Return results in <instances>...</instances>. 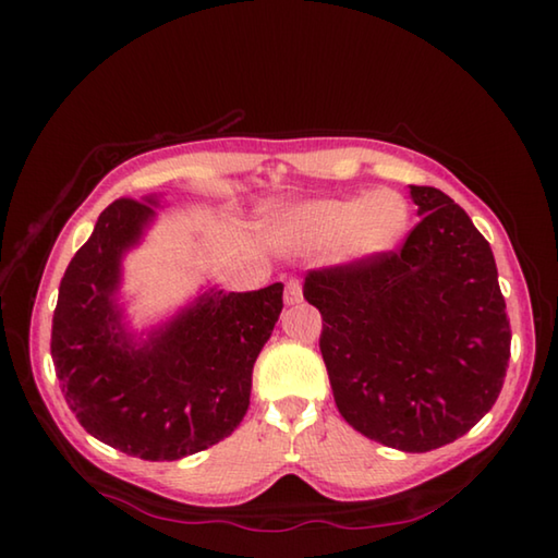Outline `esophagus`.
Masks as SVG:
<instances>
[{
	"instance_id": "1",
	"label": "esophagus",
	"mask_w": 558,
	"mask_h": 558,
	"mask_svg": "<svg viewBox=\"0 0 558 558\" xmlns=\"http://www.w3.org/2000/svg\"><path fill=\"white\" fill-rule=\"evenodd\" d=\"M286 302L288 305H298V302H302V280L300 278H290L286 282Z\"/></svg>"
}]
</instances>
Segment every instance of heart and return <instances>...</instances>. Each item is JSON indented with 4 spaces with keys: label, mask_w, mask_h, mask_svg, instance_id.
<instances>
[{
    "label": "heart",
    "mask_w": 558,
    "mask_h": 558,
    "mask_svg": "<svg viewBox=\"0 0 558 558\" xmlns=\"http://www.w3.org/2000/svg\"><path fill=\"white\" fill-rule=\"evenodd\" d=\"M409 226V204L396 192L302 202L270 219V235L295 248L335 245L337 258L364 263L391 251Z\"/></svg>",
    "instance_id": "heart-1"
}]
</instances>
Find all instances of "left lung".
I'll return each instance as SVG.
<instances>
[{
	"label": "left lung",
	"mask_w": 558,
	"mask_h": 558,
	"mask_svg": "<svg viewBox=\"0 0 558 558\" xmlns=\"http://www.w3.org/2000/svg\"><path fill=\"white\" fill-rule=\"evenodd\" d=\"M421 221L399 251L310 270L335 403L362 436L428 452L475 426L502 391L507 305L495 256L436 186H413Z\"/></svg>",
	"instance_id": "obj_1"
}]
</instances>
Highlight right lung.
Listing matches in <instances>:
<instances>
[{
  "label": "right lung",
  "mask_w": 558,
  "mask_h": 558,
  "mask_svg": "<svg viewBox=\"0 0 558 558\" xmlns=\"http://www.w3.org/2000/svg\"><path fill=\"white\" fill-rule=\"evenodd\" d=\"M157 204L118 199L98 216L61 278L51 356L65 403L93 438L143 460H179L239 428L253 364L280 317L282 282L211 288L137 344L120 323V263Z\"/></svg>",
  "instance_id": "add662e5"
}]
</instances>
